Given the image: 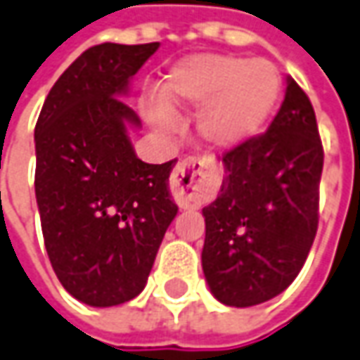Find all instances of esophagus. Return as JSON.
Returning <instances> with one entry per match:
<instances>
[{"instance_id": "esophagus-1", "label": "esophagus", "mask_w": 360, "mask_h": 360, "mask_svg": "<svg viewBox=\"0 0 360 360\" xmlns=\"http://www.w3.org/2000/svg\"><path fill=\"white\" fill-rule=\"evenodd\" d=\"M214 181L217 173L212 163L200 158H189L179 161L171 173V195L183 209L199 207L214 187Z\"/></svg>"}]
</instances>
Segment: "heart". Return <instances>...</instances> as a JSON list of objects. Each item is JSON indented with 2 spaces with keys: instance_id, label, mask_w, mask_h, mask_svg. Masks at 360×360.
I'll return each instance as SVG.
<instances>
[{
  "instance_id": "heart-1",
  "label": "heart",
  "mask_w": 360,
  "mask_h": 360,
  "mask_svg": "<svg viewBox=\"0 0 360 360\" xmlns=\"http://www.w3.org/2000/svg\"><path fill=\"white\" fill-rule=\"evenodd\" d=\"M282 80L270 60L236 55H193L165 78L161 98L146 106L149 124L163 134L175 126L173 110H200L197 131L212 148H234L262 128L280 96Z\"/></svg>"
}]
</instances>
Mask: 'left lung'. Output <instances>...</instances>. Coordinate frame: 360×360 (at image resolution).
<instances>
[{
	"label": "left lung",
	"mask_w": 360,
	"mask_h": 360,
	"mask_svg": "<svg viewBox=\"0 0 360 360\" xmlns=\"http://www.w3.org/2000/svg\"><path fill=\"white\" fill-rule=\"evenodd\" d=\"M222 163L221 193L202 209V272L219 302L250 307L295 280L319 222L323 146L293 78L270 128L226 151Z\"/></svg>",
	"instance_id": "left-lung-1"
}]
</instances>
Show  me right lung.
<instances>
[{"label":"right lung","mask_w":360,"mask_h":360,"mask_svg":"<svg viewBox=\"0 0 360 360\" xmlns=\"http://www.w3.org/2000/svg\"><path fill=\"white\" fill-rule=\"evenodd\" d=\"M160 43L86 49L51 88L35 126V195L45 248L58 282L78 302L110 307L148 282L177 214L169 195L175 160H138L122 100L129 78Z\"/></svg>","instance_id":"add662e5"}]
</instances>
